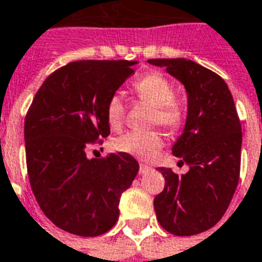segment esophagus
<instances>
[{
	"label": "esophagus",
	"instance_id": "esophagus-1",
	"mask_svg": "<svg viewBox=\"0 0 262 262\" xmlns=\"http://www.w3.org/2000/svg\"><path fill=\"white\" fill-rule=\"evenodd\" d=\"M150 170V166L144 165V163H141L139 165V174H145V173H148Z\"/></svg>",
	"mask_w": 262,
	"mask_h": 262
}]
</instances>
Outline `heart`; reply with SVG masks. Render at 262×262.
Masks as SVG:
<instances>
[{
  "instance_id": "heart-1",
  "label": "heart",
  "mask_w": 262,
  "mask_h": 262,
  "mask_svg": "<svg viewBox=\"0 0 262 262\" xmlns=\"http://www.w3.org/2000/svg\"><path fill=\"white\" fill-rule=\"evenodd\" d=\"M131 91L138 100L154 107L152 123L171 133L179 129L186 123V107L176 96L173 82L162 72L154 71L131 85ZM125 106L121 97L113 95L106 104V118L110 128L118 129L124 123ZM114 149L128 154L142 160L154 159L163 146V138L158 131H131L118 137L113 142Z\"/></svg>"
}]
</instances>
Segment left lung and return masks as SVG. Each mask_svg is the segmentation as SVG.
Instances as JSON below:
<instances>
[{"label":"left lung","instance_id":"8db88e82","mask_svg":"<svg viewBox=\"0 0 262 262\" xmlns=\"http://www.w3.org/2000/svg\"><path fill=\"white\" fill-rule=\"evenodd\" d=\"M149 64L184 85L188 112L173 155L190 170L176 174L159 167L165 188L155 196L160 226L176 236H192L215 226L228 209L240 176L242 124L226 82L213 71L186 58H154Z\"/></svg>","mask_w":262,"mask_h":262}]
</instances>
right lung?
Segmentation results:
<instances>
[{
	"label": "right lung",
	"mask_w": 262,
	"mask_h": 262,
	"mask_svg": "<svg viewBox=\"0 0 262 262\" xmlns=\"http://www.w3.org/2000/svg\"><path fill=\"white\" fill-rule=\"evenodd\" d=\"M137 61H74L46 78L25 118L30 187L45 215L68 233L93 237L116 225L118 202L138 173L128 154L88 159L108 137L106 104Z\"/></svg>",
	"instance_id": "add662e5"
}]
</instances>
